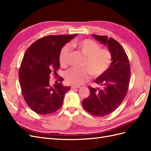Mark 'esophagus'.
Masks as SVG:
<instances>
[{
    "label": "esophagus",
    "mask_w": 151,
    "mask_h": 151,
    "mask_svg": "<svg viewBox=\"0 0 151 151\" xmlns=\"http://www.w3.org/2000/svg\"><path fill=\"white\" fill-rule=\"evenodd\" d=\"M81 86H74V85H72L71 89H76V88H80Z\"/></svg>",
    "instance_id": "1"
}]
</instances>
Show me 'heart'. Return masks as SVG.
I'll use <instances>...</instances> for the list:
<instances>
[{
	"label": "heart",
	"mask_w": 151,
	"mask_h": 151,
	"mask_svg": "<svg viewBox=\"0 0 151 151\" xmlns=\"http://www.w3.org/2000/svg\"><path fill=\"white\" fill-rule=\"evenodd\" d=\"M72 46L76 47L85 56L83 63V68H71L65 73L67 82L74 85H80L87 81L91 74L93 77H99L107 72L111 65L112 55L107 49L100 48V45L89 39L75 40ZM70 49L64 46L60 51L59 61L61 65L65 66L68 63Z\"/></svg>",
	"instance_id": "b5f03b06"
}]
</instances>
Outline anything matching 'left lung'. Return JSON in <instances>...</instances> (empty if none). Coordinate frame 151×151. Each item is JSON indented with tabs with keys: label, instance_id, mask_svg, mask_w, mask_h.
I'll return each mask as SVG.
<instances>
[{
	"label": "left lung",
	"instance_id": "1",
	"mask_svg": "<svg viewBox=\"0 0 151 151\" xmlns=\"http://www.w3.org/2000/svg\"><path fill=\"white\" fill-rule=\"evenodd\" d=\"M91 35L107 46L112 62L107 72L94 81L100 87H89L90 94L83 101V107L92 115L103 117L114 111L124 100L129 86L130 67L124 50L115 39L107 36Z\"/></svg>",
	"mask_w": 151,
	"mask_h": 151
}]
</instances>
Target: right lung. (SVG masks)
<instances>
[{"label":"right lung","instance_id":"1","mask_svg":"<svg viewBox=\"0 0 151 151\" xmlns=\"http://www.w3.org/2000/svg\"><path fill=\"white\" fill-rule=\"evenodd\" d=\"M77 34L48 35L27 49L19 70V83L27 104L40 115L54 113L61 108L65 94L70 89L62 83L51 86L50 75L60 68L59 55L65 44ZM63 81L61 77L60 81Z\"/></svg>","mask_w":151,"mask_h":151}]
</instances>
